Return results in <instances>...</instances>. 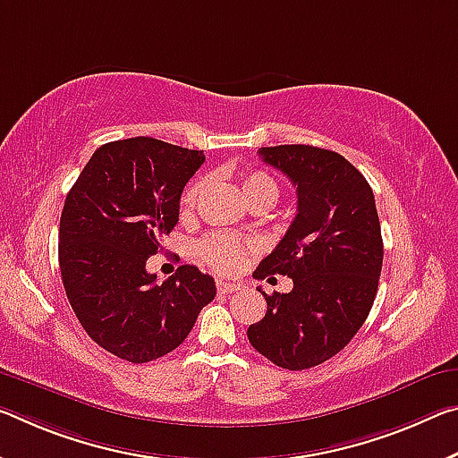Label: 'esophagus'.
Instances as JSON below:
<instances>
[{
	"label": "esophagus",
	"instance_id": "obj_1",
	"mask_svg": "<svg viewBox=\"0 0 458 458\" xmlns=\"http://www.w3.org/2000/svg\"><path fill=\"white\" fill-rule=\"evenodd\" d=\"M216 289H217V293L228 295V293H234V292H238V289H241V285H238V283H232V281H224V279H220V281L216 283Z\"/></svg>",
	"mask_w": 458,
	"mask_h": 458
}]
</instances>
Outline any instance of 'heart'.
Wrapping results in <instances>:
<instances>
[{
	"mask_svg": "<svg viewBox=\"0 0 458 458\" xmlns=\"http://www.w3.org/2000/svg\"><path fill=\"white\" fill-rule=\"evenodd\" d=\"M203 190V181H193L185 187L183 195H181V212H191L195 201H198L199 193ZM241 190L244 199L249 203H268L273 206L279 198V183L273 175L265 171H250L241 179ZM250 246L249 242L241 241V238L230 234H212L203 238L199 242L198 250L203 259V263L209 265L220 273H232L242 265L246 250Z\"/></svg>",
	"mask_w": 458,
	"mask_h": 458,
	"instance_id": "b5f03b06",
	"label": "heart"
}]
</instances>
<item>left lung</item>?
<instances>
[{"mask_svg": "<svg viewBox=\"0 0 458 458\" xmlns=\"http://www.w3.org/2000/svg\"><path fill=\"white\" fill-rule=\"evenodd\" d=\"M259 157L297 187V216L255 277L287 275L293 289L260 292L267 314L246 334L277 367L303 371L338 354L365 324L383 265L381 224L371 185L338 152L281 144Z\"/></svg>", "mask_w": 458, "mask_h": 458, "instance_id": "obj_1", "label": "left lung"}]
</instances>
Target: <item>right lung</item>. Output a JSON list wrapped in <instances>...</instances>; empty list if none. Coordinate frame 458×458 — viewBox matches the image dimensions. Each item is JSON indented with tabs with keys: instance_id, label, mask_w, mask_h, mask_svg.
<instances>
[{
	"instance_id": "1",
	"label": "right lung",
	"mask_w": 458,
	"mask_h": 458,
	"mask_svg": "<svg viewBox=\"0 0 458 458\" xmlns=\"http://www.w3.org/2000/svg\"><path fill=\"white\" fill-rule=\"evenodd\" d=\"M201 150L148 136L99 147L64 199L59 265L64 292L83 330L107 352L148 362L175 351L191 332L216 283L183 265L157 285L147 271L161 236L179 222L187 181Z\"/></svg>"
}]
</instances>
